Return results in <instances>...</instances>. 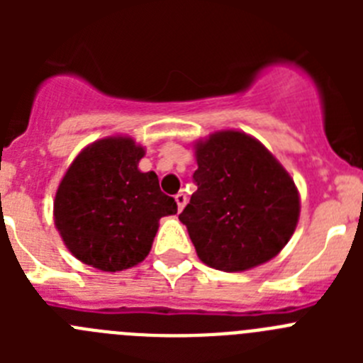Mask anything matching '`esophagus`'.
Segmentation results:
<instances>
[{"instance_id":"1","label":"esophagus","mask_w":363,"mask_h":363,"mask_svg":"<svg viewBox=\"0 0 363 363\" xmlns=\"http://www.w3.org/2000/svg\"><path fill=\"white\" fill-rule=\"evenodd\" d=\"M174 200H176V203H178V211L184 209L185 203H187V196H185L184 192H178V194L174 196Z\"/></svg>"}]
</instances>
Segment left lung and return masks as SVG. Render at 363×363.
Returning <instances> with one entry per match:
<instances>
[{"label":"left lung","instance_id":"1","mask_svg":"<svg viewBox=\"0 0 363 363\" xmlns=\"http://www.w3.org/2000/svg\"><path fill=\"white\" fill-rule=\"evenodd\" d=\"M194 149L198 191L179 221L198 258L225 272L274 258L300 218V196L289 172L256 138L240 130H218Z\"/></svg>","mask_w":363,"mask_h":363}]
</instances>
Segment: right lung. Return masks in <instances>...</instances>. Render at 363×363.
<instances>
[{
  "mask_svg": "<svg viewBox=\"0 0 363 363\" xmlns=\"http://www.w3.org/2000/svg\"><path fill=\"white\" fill-rule=\"evenodd\" d=\"M145 149L129 136H108L76 156L60 182L54 223L79 262L105 272L147 258L160 218L178 213L160 191L156 172L138 169Z\"/></svg>",
  "mask_w": 363,
  "mask_h": 363,
  "instance_id": "right-lung-1",
  "label": "right lung"
}]
</instances>
